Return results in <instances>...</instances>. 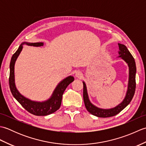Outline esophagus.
Returning <instances> with one entry per match:
<instances>
[{
  "mask_svg": "<svg viewBox=\"0 0 146 146\" xmlns=\"http://www.w3.org/2000/svg\"><path fill=\"white\" fill-rule=\"evenodd\" d=\"M75 76L77 77V78H82L83 76V74L81 72V71H76V73H75Z\"/></svg>",
  "mask_w": 146,
  "mask_h": 146,
  "instance_id": "1",
  "label": "esophagus"
}]
</instances>
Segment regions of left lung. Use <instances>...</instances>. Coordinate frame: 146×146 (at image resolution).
Returning a JSON list of instances; mask_svg holds the SVG:
<instances>
[{
	"label": "left lung",
	"mask_w": 146,
	"mask_h": 146,
	"mask_svg": "<svg viewBox=\"0 0 146 146\" xmlns=\"http://www.w3.org/2000/svg\"><path fill=\"white\" fill-rule=\"evenodd\" d=\"M119 44V51L118 57L121 58L122 60L124 61L129 66V81L127 90L124 98L120 104L117 105L116 107L108 109L99 108L95 106L90 102L88 97L87 88L85 83H83V100L85 107L90 113L95 116L102 118L110 117L115 115L120 112L123 109L127 106L131 102L132 99L134 97L135 90V74H136V66L134 58H133L131 52L128 50L127 48L124 44L118 43Z\"/></svg>",
	"instance_id": "1"
}]
</instances>
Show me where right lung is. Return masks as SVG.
<instances>
[{"mask_svg":"<svg viewBox=\"0 0 146 146\" xmlns=\"http://www.w3.org/2000/svg\"><path fill=\"white\" fill-rule=\"evenodd\" d=\"M26 44L31 46L39 47L44 45L43 42H24L19 46L17 51L12 55L10 63V75H9V86L11 92L17 101L29 113L38 116H45L55 112L60 108L62 97L67 86L74 81V77L68 76L58 83L56 87L51 95V97L47 100L37 102L30 100L24 97L18 91L15 83L14 66L17 58L23 48V45Z\"/></svg>","mask_w":146,"mask_h":146,"instance_id":"add662e5","label":"right lung"}]
</instances>
